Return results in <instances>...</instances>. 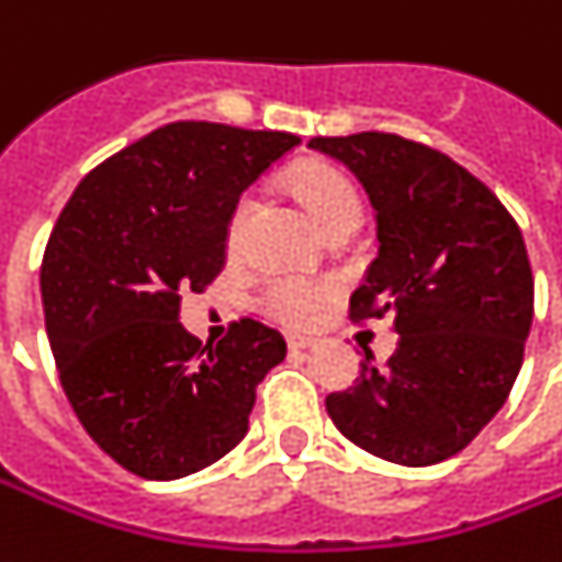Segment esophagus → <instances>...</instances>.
Masks as SVG:
<instances>
[{"mask_svg": "<svg viewBox=\"0 0 562 562\" xmlns=\"http://www.w3.org/2000/svg\"><path fill=\"white\" fill-rule=\"evenodd\" d=\"M285 344H289V349H292V352H304V349L313 347V340L304 335H285Z\"/></svg>", "mask_w": 562, "mask_h": 562, "instance_id": "34e87169", "label": "esophagus"}]
</instances>
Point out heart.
<instances>
[{"label": "heart", "mask_w": 562, "mask_h": 562, "mask_svg": "<svg viewBox=\"0 0 562 562\" xmlns=\"http://www.w3.org/2000/svg\"><path fill=\"white\" fill-rule=\"evenodd\" d=\"M289 188L294 198L307 206V213L316 218V225L325 231L335 225L344 215H359V194L349 186L347 179L325 164H304L289 176ZM252 203L249 198L237 200V206L227 215V246H240L243 231H246V218H249ZM331 285L319 280H307V277H277L268 282L265 289V307L285 325L292 328H304L316 319L319 307L328 301Z\"/></svg>", "instance_id": "b5f03b06"}]
</instances>
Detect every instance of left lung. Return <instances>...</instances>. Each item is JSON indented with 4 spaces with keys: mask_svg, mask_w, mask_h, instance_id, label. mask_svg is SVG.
<instances>
[{
    "mask_svg": "<svg viewBox=\"0 0 562 562\" xmlns=\"http://www.w3.org/2000/svg\"><path fill=\"white\" fill-rule=\"evenodd\" d=\"M374 206L376 258L349 316H392L398 347L380 374L371 356L347 392L325 398L356 447L395 465L457 457L499 414L524 364L532 270L499 198L429 145L395 133L316 136Z\"/></svg>",
    "mask_w": 562,
    "mask_h": 562,
    "instance_id": "8db88e82",
    "label": "left lung"
}]
</instances>
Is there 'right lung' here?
Here are the masks:
<instances>
[{
    "mask_svg": "<svg viewBox=\"0 0 562 562\" xmlns=\"http://www.w3.org/2000/svg\"><path fill=\"white\" fill-rule=\"evenodd\" d=\"M292 133L176 121L81 179L42 261V304L66 398L117 465L176 481L249 431L255 386L285 359L255 319L200 347L179 322L182 292L227 258V215Z\"/></svg>",
    "mask_w": 562,
    "mask_h": 562,
    "instance_id": "right-lung-1",
    "label": "right lung"
}]
</instances>
